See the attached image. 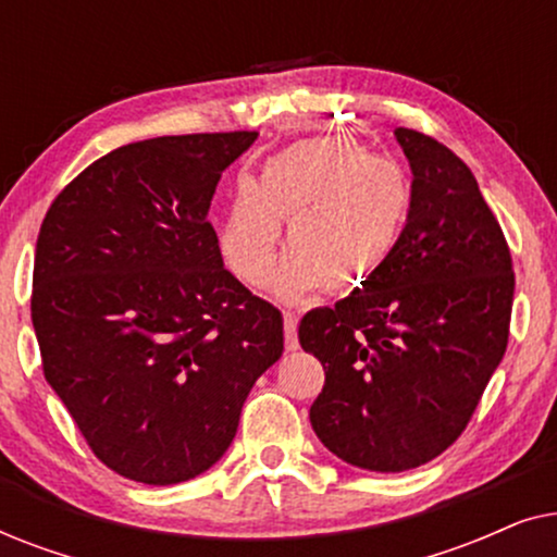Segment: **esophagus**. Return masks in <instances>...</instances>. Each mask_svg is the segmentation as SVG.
<instances>
[{
    "label": "esophagus",
    "instance_id": "esophagus-1",
    "mask_svg": "<svg viewBox=\"0 0 557 557\" xmlns=\"http://www.w3.org/2000/svg\"><path fill=\"white\" fill-rule=\"evenodd\" d=\"M284 345L286 352H296L299 349V334H296V317L294 314H284Z\"/></svg>",
    "mask_w": 557,
    "mask_h": 557
}]
</instances>
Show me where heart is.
Wrapping results in <instances>:
<instances>
[{"mask_svg": "<svg viewBox=\"0 0 557 557\" xmlns=\"http://www.w3.org/2000/svg\"><path fill=\"white\" fill-rule=\"evenodd\" d=\"M413 182L395 159L372 157L349 136L296 141L263 164L258 182L243 180L220 227V253L243 284L269 278L288 220L292 253L273 278L284 301L324 286L330 294L362 288L391 263L413 215Z\"/></svg>", "mask_w": 557, "mask_h": 557, "instance_id": "b5f03b06", "label": "heart"}]
</instances>
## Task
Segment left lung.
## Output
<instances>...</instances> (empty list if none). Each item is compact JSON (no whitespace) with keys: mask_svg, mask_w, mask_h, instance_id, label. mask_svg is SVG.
<instances>
[{"mask_svg":"<svg viewBox=\"0 0 557 557\" xmlns=\"http://www.w3.org/2000/svg\"><path fill=\"white\" fill-rule=\"evenodd\" d=\"M413 172V215L391 263L301 319L324 368L309 421L342 461L406 471L446 451L507 349L512 256L474 174L451 149L395 128Z\"/></svg>","mask_w":557,"mask_h":557,"instance_id":"8db88e82","label":"left lung"}]
</instances>
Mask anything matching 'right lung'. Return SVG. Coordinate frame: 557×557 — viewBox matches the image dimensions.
Listing matches in <instances>:
<instances>
[{
    "label": "right lung",
    "instance_id": "1",
    "mask_svg": "<svg viewBox=\"0 0 557 557\" xmlns=\"http://www.w3.org/2000/svg\"><path fill=\"white\" fill-rule=\"evenodd\" d=\"M256 132L157 136L109 151L50 205L35 248L42 370L90 451L180 484L233 444L284 319L225 269L208 212Z\"/></svg>",
    "mask_w": 557,
    "mask_h": 557
}]
</instances>
